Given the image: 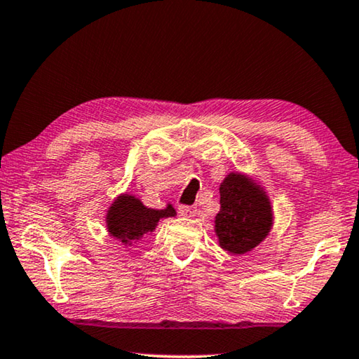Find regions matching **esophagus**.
<instances>
[{
    "instance_id": "1",
    "label": "esophagus",
    "mask_w": 359,
    "mask_h": 359,
    "mask_svg": "<svg viewBox=\"0 0 359 359\" xmlns=\"http://www.w3.org/2000/svg\"><path fill=\"white\" fill-rule=\"evenodd\" d=\"M179 214L184 217H194V214H196V208H191V205H179Z\"/></svg>"
}]
</instances>
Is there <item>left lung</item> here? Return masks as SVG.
I'll return each mask as SVG.
<instances>
[{
    "mask_svg": "<svg viewBox=\"0 0 359 359\" xmlns=\"http://www.w3.org/2000/svg\"><path fill=\"white\" fill-rule=\"evenodd\" d=\"M220 212L215 233L229 253L252 250L269 233L272 212L263 191L241 174H231L220 187Z\"/></svg>",
    "mask_w": 359,
    "mask_h": 359,
    "instance_id": "obj_1",
    "label": "left lung"
}]
</instances>
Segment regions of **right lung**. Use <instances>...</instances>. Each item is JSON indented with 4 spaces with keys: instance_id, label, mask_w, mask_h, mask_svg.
I'll return each instance as SVG.
<instances>
[{
    "instance_id": "obj_1",
    "label": "right lung",
    "mask_w": 359,
    "mask_h": 359,
    "mask_svg": "<svg viewBox=\"0 0 359 359\" xmlns=\"http://www.w3.org/2000/svg\"><path fill=\"white\" fill-rule=\"evenodd\" d=\"M175 210L168 205L163 210L149 209L135 196H121L112 204L107 214V228L111 236L121 242L139 239V236L154 231L160 218L174 217Z\"/></svg>"
}]
</instances>
